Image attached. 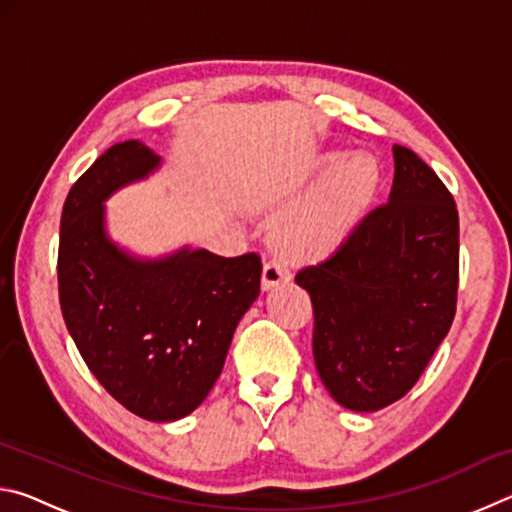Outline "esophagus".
<instances>
[{
  "label": "esophagus",
  "instance_id": "1",
  "mask_svg": "<svg viewBox=\"0 0 512 512\" xmlns=\"http://www.w3.org/2000/svg\"><path fill=\"white\" fill-rule=\"evenodd\" d=\"M289 277H291V271H289L287 259L273 257V259H268L266 266H264L262 287H264L266 291H268V289H275V287H280L282 282H289Z\"/></svg>",
  "mask_w": 512,
  "mask_h": 512
}]
</instances>
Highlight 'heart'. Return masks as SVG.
<instances>
[{
	"label": "heart",
	"instance_id": "b5f03b06",
	"mask_svg": "<svg viewBox=\"0 0 512 512\" xmlns=\"http://www.w3.org/2000/svg\"><path fill=\"white\" fill-rule=\"evenodd\" d=\"M343 153L323 158V180L305 205L284 223L282 241L300 257H323L339 250L357 228L375 198L379 185L377 164L368 155L343 161Z\"/></svg>",
	"mask_w": 512,
	"mask_h": 512
}]
</instances>
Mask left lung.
<instances>
[{"label":"left lung","mask_w":512,"mask_h":512,"mask_svg":"<svg viewBox=\"0 0 512 512\" xmlns=\"http://www.w3.org/2000/svg\"><path fill=\"white\" fill-rule=\"evenodd\" d=\"M386 205L363 216L325 262L296 282L314 305V361L336 402L379 411L404 397L452 327L458 212L429 164L393 146Z\"/></svg>","instance_id":"left-lung-1"}]
</instances>
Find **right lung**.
Masks as SVG:
<instances>
[{"label":"right lung","instance_id":"right-lung-1","mask_svg":"<svg viewBox=\"0 0 512 512\" xmlns=\"http://www.w3.org/2000/svg\"><path fill=\"white\" fill-rule=\"evenodd\" d=\"M162 158L119 142L69 189L60 216L58 293L65 325L99 384L153 422L185 418L219 379L241 316L259 296L262 259L183 246L137 257L112 241L106 201Z\"/></svg>","mask_w":512,"mask_h":512}]
</instances>
